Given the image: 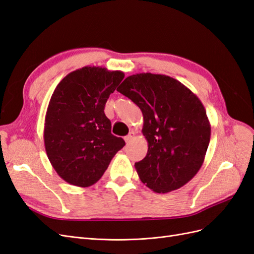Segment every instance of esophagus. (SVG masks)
Listing matches in <instances>:
<instances>
[{
    "mask_svg": "<svg viewBox=\"0 0 254 254\" xmlns=\"http://www.w3.org/2000/svg\"><path fill=\"white\" fill-rule=\"evenodd\" d=\"M133 136H134V132L131 131V132H129V133L124 137V140L126 141V143H129L130 141H131V140L133 139Z\"/></svg>",
    "mask_w": 254,
    "mask_h": 254,
    "instance_id": "1",
    "label": "esophagus"
}]
</instances>
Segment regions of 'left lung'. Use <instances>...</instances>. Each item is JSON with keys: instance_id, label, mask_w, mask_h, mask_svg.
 <instances>
[{"instance_id": "obj_1", "label": "left lung", "mask_w": 254, "mask_h": 254, "mask_svg": "<svg viewBox=\"0 0 254 254\" xmlns=\"http://www.w3.org/2000/svg\"><path fill=\"white\" fill-rule=\"evenodd\" d=\"M117 90L143 113L148 151L134 164L141 181L156 193L183 187L201 167L210 143L201 102L178 80L151 73L129 76Z\"/></svg>"}]
</instances>
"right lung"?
I'll use <instances>...</instances> for the list:
<instances>
[{"label":"right lung","mask_w":254,"mask_h":254,"mask_svg":"<svg viewBox=\"0 0 254 254\" xmlns=\"http://www.w3.org/2000/svg\"><path fill=\"white\" fill-rule=\"evenodd\" d=\"M124 73L84 66L66 75L51 97L45 117L44 144L57 174L87 188L102 178L125 141L111 133L104 112Z\"/></svg>","instance_id":"1"}]
</instances>
